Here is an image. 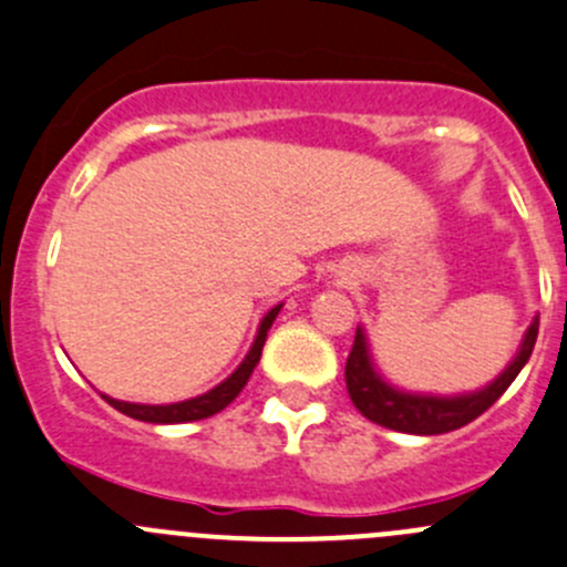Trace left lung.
<instances>
[{"mask_svg": "<svg viewBox=\"0 0 567 567\" xmlns=\"http://www.w3.org/2000/svg\"><path fill=\"white\" fill-rule=\"evenodd\" d=\"M537 327H540V316L532 318L515 357L493 382H487L480 390L457 395L410 393V390L395 388L393 382H388L382 377V371L373 362L365 329L357 327L354 346H351V354L346 360V388H349V395L357 410L368 421L384 426V430L410 432V435H443V432H454L460 426H465V423L474 421V417H480L487 406L496 404L504 390L515 382V377L529 362L532 349H535Z\"/></svg>", "mask_w": 567, "mask_h": 567, "instance_id": "obj_1", "label": "left lung"}]
</instances>
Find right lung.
I'll return each mask as SVG.
<instances>
[{
	"mask_svg": "<svg viewBox=\"0 0 567 567\" xmlns=\"http://www.w3.org/2000/svg\"><path fill=\"white\" fill-rule=\"evenodd\" d=\"M279 310H282V305L271 307V310L262 316L260 327H257V334H255V343H251V349L246 351L244 362H240V365L235 368L221 384H216V388L207 390V393L194 395V399H185V401H174V404H135V401H118V399H110V395H104V401H107L110 406H115L118 412H124V415L135 417V421H146V423H185V421H202V417L216 415V412H221L224 406L233 404L235 395L246 388L251 371H255L257 362H260L268 329H271L274 318L279 316Z\"/></svg>",
	"mask_w": 567,
	"mask_h": 567,
	"instance_id": "right-lung-1",
	"label": "right lung"
}]
</instances>
